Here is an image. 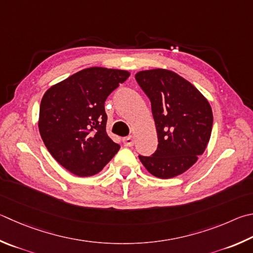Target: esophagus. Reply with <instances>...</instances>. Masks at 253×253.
<instances>
[{"instance_id":"esophagus-1","label":"esophagus","mask_w":253,"mask_h":253,"mask_svg":"<svg viewBox=\"0 0 253 253\" xmlns=\"http://www.w3.org/2000/svg\"><path fill=\"white\" fill-rule=\"evenodd\" d=\"M123 142L126 147H131L132 145H134V138H132L131 136L125 137V138H123Z\"/></svg>"}]
</instances>
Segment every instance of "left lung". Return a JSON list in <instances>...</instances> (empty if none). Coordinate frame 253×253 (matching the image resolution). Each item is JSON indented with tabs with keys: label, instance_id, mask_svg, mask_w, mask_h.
<instances>
[{
	"label": "left lung",
	"instance_id": "obj_1",
	"mask_svg": "<svg viewBox=\"0 0 253 253\" xmlns=\"http://www.w3.org/2000/svg\"><path fill=\"white\" fill-rule=\"evenodd\" d=\"M135 79L151 103L158 146L141 164L153 176L168 179L188 170L208 145L212 111L196 87L168 70L138 72Z\"/></svg>",
	"mask_w": 253,
	"mask_h": 253
}]
</instances>
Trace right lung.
I'll use <instances>...</instances> for the list:
<instances>
[{
    "mask_svg": "<svg viewBox=\"0 0 253 253\" xmlns=\"http://www.w3.org/2000/svg\"><path fill=\"white\" fill-rule=\"evenodd\" d=\"M129 75L122 70L89 67L44 94L40 134L50 155L68 171L80 177L93 176L121 148L106 132L105 100Z\"/></svg>",
    "mask_w": 253,
    "mask_h": 253,
    "instance_id": "right-lung-1",
    "label": "right lung"
}]
</instances>
